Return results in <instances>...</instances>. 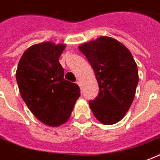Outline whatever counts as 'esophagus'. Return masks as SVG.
I'll return each mask as SVG.
<instances>
[{"mask_svg":"<svg viewBox=\"0 0 160 160\" xmlns=\"http://www.w3.org/2000/svg\"><path fill=\"white\" fill-rule=\"evenodd\" d=\"M76 84H77V85H79V86H80V87H81V85H80V80H77V81H76Z\"/></svg>","mask_w":160,"mask_h":160,"instance_id":"1","label":"esophagus"}]
</instances>
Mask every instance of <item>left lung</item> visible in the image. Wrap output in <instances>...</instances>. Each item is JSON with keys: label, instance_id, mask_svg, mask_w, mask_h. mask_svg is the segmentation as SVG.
<instances>
[{"label": "left lung", "instance_id": "1", "mask_svg": "<svg viewBox=\"0 0 160 160\" xmlns=\"http://www.w3.org/2000/svg\"><path fill=\"white\" fill-rule=\"evenodd\" d=\"M79 49L93 68L99 85L97 97L89 102L94 116L105 125L117 123L131 107L138 83L132 53L109 37L85 42Z\"/></svg>", "mask_w": 160, "mask_h": 160}]
</instances>
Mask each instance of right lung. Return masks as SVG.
Wrapping results in <instances>:
<instances>
[{
	"instance_id": "obj_1",
	"label": "right lung",
	"mask_w": 160,
	"mask_h": 160,
	"mask_svg": "<svg viewBox=\"0 0 160 160\" xmlns=\"http://www.w3.org/2000/svg\"><path fill=\"white\" fill-rule=\"evenodd\" d=\"M64 48L51 42L32 45L22 54L16 73L22 98L32 113L48 126L64 123L80 96L79 85L64 79L58 62Z\"/></svg>"
}]
</instances>
